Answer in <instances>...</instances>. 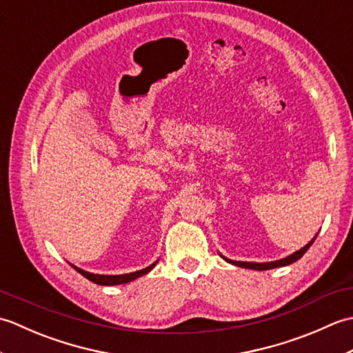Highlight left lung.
<instances>
[{"mask_svg":"<svg viewBox=\"0 0 353 353\" xmlns=\"http://www.w3.org/2000/svg\"><path fill=\"white\" fill-rule=\"evenodd\" d=\"M314 239H316V236H314ZM314 239H311V241L306 244L305 247H302L301 250H297L296 253L290 254V256L283 258V259H279V261H273V262H241V261H230L228 258H224L228 262H230V264L234 265H238V267H243V268H252V270H270V268H276V267H283V265H290L292 264V262H296L297 259H301L303 254L306 253V250L310 249L311 244L314 243Z\"/></svg>","mask_w":353,"mask_h":353,"instance_id":"obj_1","label":"left lung"}]
</instances>
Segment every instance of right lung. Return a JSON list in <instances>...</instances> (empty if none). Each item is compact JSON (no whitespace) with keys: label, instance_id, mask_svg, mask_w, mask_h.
Listing matches in <instances>:
<instances>
[{"label":"right lung","instance_id":"1","mask_svg":"<svg viewBox=\"0 0 353 353\" xmlns=\"http://www.w3.org/2000/svg\"><path fill=\"white\" fill-rule=\"evenodd\" d=\"M157 264V261L154 262V264H152L150 267L144 268V270H139V272H133V273H127V274H118V276H108V274H94V273H89V272H85V270H81L79 267H74L77 270V272L85 276L86 279H89L91 282L97 283V285H119V283H127L130 282L133 279H137V277L139 276H144L147 274L150 270H152L154 265Z\"/></svg>","mask_w":353,"mask_h":353}]
</instances>
